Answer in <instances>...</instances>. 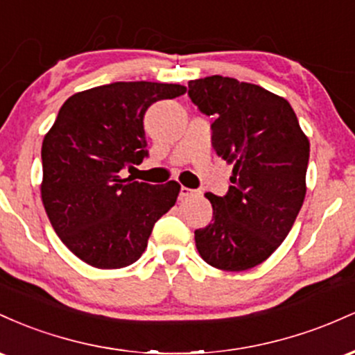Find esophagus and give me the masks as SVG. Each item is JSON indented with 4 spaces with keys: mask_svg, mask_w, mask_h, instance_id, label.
I'll use <instances>...</instances> for the list:
<instances>
[{
    "mask_svg": "<svg viewBox=\"0 0 355 355\" xmlns=\"http://www.w3.org/2000/svg\"><path fill=\"white\" fill-rule=\"evenodd\" d=\"M194 194H196V191H193V189H189V188H184V186H182L181 191H179V198H181V199H188L191 196H194Z\"/></svg>",
    "mask_w": 355,
    "mask_h": 355,
    "instance_id": "obj_1",
    "label": "esophagus"
}]
</instances>
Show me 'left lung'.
<instances>
[{
	"label": "left lung",
	"instance_id": "8db88e82",
	"mask_svg": "<svg viewBox=\"0 0 355 355\" xmlns=\"http://www.w3.org/2000/svg\"><path fill=\"white\" fill-rule=\"evenodd\" d=\"M188 95L213 117L211 144L233 164L225 196L206 193L213 221L194 231L202 260L226 272L263 263L304 205L310 144L284 97L236 78H198Z\"/></svg>",
	"mask_w": 355,
	"mask_h": 355
}]
</instances>
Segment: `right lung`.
Wrapping results in <instances>:
<instances>
[{"instance_id": "obj_1", "label": "right lung", "mask_w": 355, "mask_h": 355, "mask_svg": "<svg viewBox=\"0 0 355 355\" xmlns=\"http://www.w3.org/2000/svg\"><path fill=\"white\" fill-rule=\"evenodd\" d=\"M184 92L178 83L115 82L78 92L60 109L42 146V201L55 233L85 263L132 265L176 202V181L154 186L122 171L147 156L146 110Z\"/></svg>"}]
</instances>
